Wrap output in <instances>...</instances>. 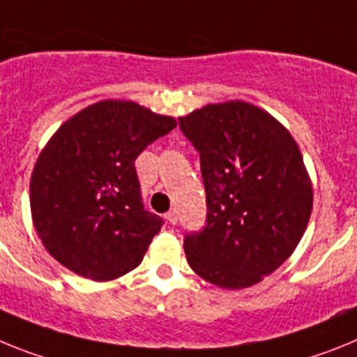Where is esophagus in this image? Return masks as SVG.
<instances>
[{
  "instance_id": "34e87169",
  "label": "esophagus",
  "mask_w": 357,
  "mask_h": 357,
  "mask_svg": "<svg viewBox=\"0 0 357 357\" xmlns=\"http://www.w3.org/2000/svg\"><path fill=\"white\" fill-rule=\"evenodd\" d=\"M165 219L170 222V225H176V222H178V213H176V210H170V212H167Z\"/></svg>"
}]
</instances>
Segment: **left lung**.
Masks as SVG:
<instances>
[{"mask_svg": "<svg viewBox=\"0 0 357 357\" xmlns=\"http://www.w3.org/2000/svg\"><path fill=\"white\" fill-rule=\"evenodd\" d=\"M199 151L206 226L187 234L190 268L222 289H244L280 268L312 212L298 144L268 111L244 100L208 104L179 119Z\"/></svg>", "mask_w": 357, "mask_h": 357, "instance_id": "8db88e82", "label": "left lung"}]
</instances>
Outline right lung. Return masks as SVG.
I'll list each match as a JSON object with an SVG mask.
<instances>
[{"mask_svg": "<svg viewBox=\"0 0 357 357\" xmlns=\"http://www.w3.org/2000/svg\"><path fill=\"white\" fill-rule=\"evenodd\" d=\"M178 126L131 100H100L68 119L41 151L30 210L46 252L95 282L140 264L163 219L144 210L135 160Z\"/></svg>", "mask_w": 357, "mask_h": 357, "instance_id": "obj_1", "label": "right lung"}]
</instances>
